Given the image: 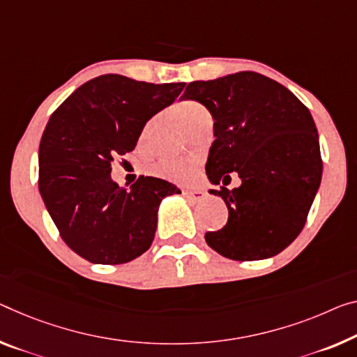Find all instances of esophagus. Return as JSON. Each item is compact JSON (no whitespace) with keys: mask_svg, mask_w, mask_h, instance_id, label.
Masks as SVG:
<instances>
[{"mask_svg":"<svg viewBox=\"0 0 357 357\" xmlns=\"http://www.w3.org/2000/svg\"><path fill=\"white\" fill-rule=\"evenodd\" d=\"M185 196L188 197L190 201L197 202V201H202L206 197V191L204 190H186L185 191Z\"/></svg>","mask_w":357,"mask_h":357,"instance_id":"obj_1","label":"esophagus"}]
</instances>
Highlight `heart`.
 I'll list each match as a JSON object with an SVG mask.
<instances>
[{
	"label": "heart",
	"instance_id": "b5f03b06",
	"mask_svg": "<svg viewBox=\"0 0 357 357\" xmlns=\"http://www.w3.org/2000/svg\"><path fill=\"white\" fill-rule=\"evenodd\" d=\"M175 118L177 121L183 126L186 130H191L196 126L204 123L206 119H211V113L202 103L196 100H183L175 105L174 108ZM156 119L153 118L148 121L140 132V145H145L150 135L155 129ZM197 169H199V161L195 158H186V160H164L153 166L151 172L158 175V177L172 180V182H190L197 175Z\"/></svg>",
	"mask_w": 357,
	"mask_h": 357
}]
</instances>
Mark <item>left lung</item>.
<instances>
[{"mask_svg": "<svg viewBox=\"0 0 357 357\" xmlns=\"http://www.w3.org/2000/svg\"><path fill=\"white\" fill-rule=\"evenodd\" d=\"M182 98L209 109L215 140L206 172L227 185L236 172L241 186L211 190L228 207L222 229L206 243L231 260L270 259L303 229L321 185L319 137L310 109L287 87L255 71L193 81Z\"/></svg>", "mask_w": 357, "mask_h": 357, "instance_id": "obj_1", "label": "left lung"}]
</instances>
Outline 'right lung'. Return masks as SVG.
Instances as JSON below:
<instances>
[{
    "instance_id": "add662e5",
    "label": "right lung",
    "mask_w": 357,
    "mask_h": 357,
    "mask_svg": "<svg viewBox=\"0 0 357 357\" xmlns=\"http://www.w3.org/2000/svg\"><path fill=\"white\" fill-rule=\"evenodd\" d=\"M102 75L79 86L49 118L40 142V193L60 238L87 261L121 265L155 239L158 206L180 193L140 175L129 188L112 180V162L134 151L142 129L183 91Z\"/></svg>"
}]
</instances>
